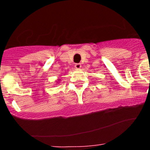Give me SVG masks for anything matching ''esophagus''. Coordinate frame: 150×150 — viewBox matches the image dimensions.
<instances>
[{"instance_id":"esophagus-1","label":"esophagus","mask_w":150,"mask_h":150,"mask_svg":"<svg viewBox=\"0 0 150 150\" xmlns=\"http://www.w3.org/2000/svg\"><path fill=\"white\" fill-rule=\"evenodd\" d=\"M75 67H76V69H78V70H79V69H80V68H81V67H82L81 64H80V63L76 64H75Z\"/></svg>"}]
</instances>
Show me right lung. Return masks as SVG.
Here are the masks:
<instances>
[{
	"label": "right lung",
	"instance_id": "1",
	"mask_svg": "<svg viewBox=\"0 0 150 150\" xmlns=\"http://www.w3.org/2000/svg\"><path fill=\"white\" fill-rule=\"evenodd\" d=\"M60 79H58V82L60 81ZM58 82H57V83H58Z\"/></svg>",
	"mask_w": 150,
	"mask_h": 150
}]
</instances>
